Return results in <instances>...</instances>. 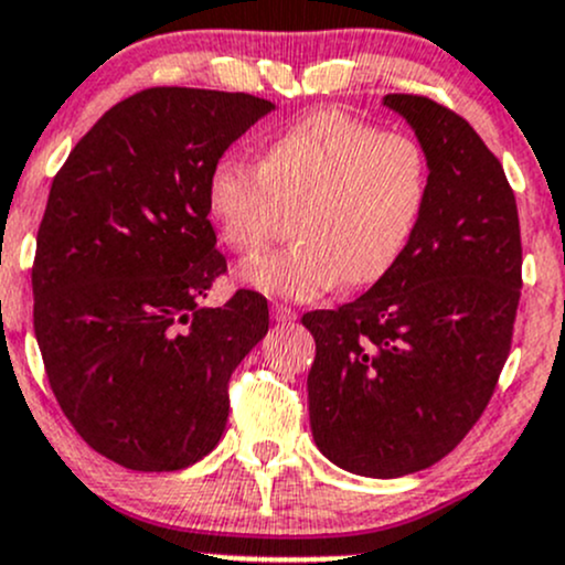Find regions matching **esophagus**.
I'll return each mask as SVG.
<instances>
[{"label": "esophagus", "instance_id": "obj_1", "mask_svg": "<svg viewBox=\"0 0 565 565\" xmlns=\"http://www.w3.org/2000/svg\"><path fill=\"white\" fill-rule=\"evenodd\" d=\"M271 318H275L277 323H294L296 312H294V309H290V307L275 305V307H271Z\"/></svg>", "mask_w": 565, "mask_h": 565}]
</instances>
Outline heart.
I'll list each match as a JSON object with an SVG mask.
<instances>
[{
    "label": "heart",
    "instance_id": "b5f03b06",
    "mask_svg": "<svg viewBox=\"0 0 565 565\" xmlns=\"http://www.w3.org/2000/svg\"><path fill=\"white\" fill-rule=\"evenodd\" d=\"M428 199V161L412 137L348 113L294 120L260 163L226 156L212 167L207 210L223 245L256 258L294 212L296 242L247 266L245 282L275 299L312 301L333 285L377 282L409 245Z\"/></svg>",
    "mask_w": 565,
    "mask_h": 565
}]
</instances>
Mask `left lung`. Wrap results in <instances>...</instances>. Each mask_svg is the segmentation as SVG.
Here are the masks:
<instances>
[{
	"label": "left lung",
	"instance_id": "obj_1",
	"mask_svg": "<svg viewBox=\"0 0 565 565\" xmlns=\"http://www.w3.org/2000/svg\"><path fill=\"white\" fill-rule=\"evenodd\" d=\"M428 161V199L385 277L301 318L315 337L309 426L350 475L428 469L469 434L495 391L520 301V221L503 167L460 115L387 94Z\"/></svg>",
	"mask_w": 565,
	"mask_h": 565
}]
</instances>
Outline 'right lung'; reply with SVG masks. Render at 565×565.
<instances>
[{
	"mask_svg": "<svg viewBox=\"0 0 565 565\" xmlns=\"http://www.w3.org/2000/svg\"><path fill=\"white\" fill-rule=\"evenodd\" d=\"M271 110L250 94L139 90L96 120L53 180L34 333L66 420L126 469L178 471L215 450L228 377L269 331L256 290L199 301L226 271L210 172Z\"/></svg>",
	"mask_w": 565,
	"mask_h": 565,
	"instance_id": "right-lung-1",
	"label": "right lung"
}]
</instances>
